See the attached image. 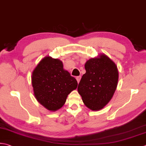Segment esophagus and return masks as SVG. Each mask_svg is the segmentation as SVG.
<instances>
[{"mask_svg":"<svg viewBox=\"0 0 146 146\" xmlns=\"http://www.w3.org/2000/svg\"><path fill=\"white\" fill-rule=\"evenodd\" d=\"M81 78H82L81 76H76V79L77 82H78V83H79L80 81Z\"/></svg>","mask_w":146,"mask_h":146,"instance_id":"esophagus-1","label":"esophagus"}]
</instances>
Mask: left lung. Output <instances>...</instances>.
<instances>
[{"instance_id":"left-lung-1","label":"left lung","mask_w":146,"mask_h":146,"mask_svg":"<svg viewBox=\"0 0 146 146\" xmlns=\"http://www.w3.org/2000/svg\"><path fill=\"white\" fill-rule=\"evenodd\" d=\"M86 70L78 86V92L87 108L92 111L103 108L115 94L118 71L112 60L105 54L91 58L85 64Z\"/></svg>"}]
</instances>
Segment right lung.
Wrapping results in <instances>:
<instances>
[{"mask_svg":"<svg viewBox=\"0 0 146 146\" xmlns=\"http://www.w3.org/2000/svg\"><path fill=\"white\" fill-rule=\"evenodd\" d=\"M31 83L37 101L50 111L62 108L68 94L78 85L76 80L63 69L62 61L50 56L45 57L36 66Z\"/></svg>","mask_w":146,"mask_h":146,"instance_id":"1","label":"right lung"}]
</instances>
